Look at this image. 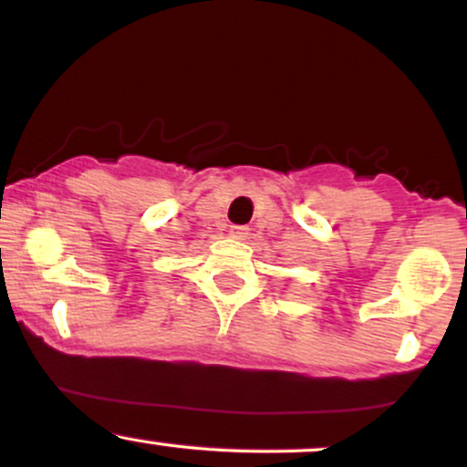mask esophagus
<instances>
[{
  "mask_svg": "<svg viewBox=\"0 0 467 467\" xmlns=\"http://www.w3.org/2000/svg\"><path fill=\"white\" fill-rule=\"evenodd\" d=\"M248 234H250V228H245V226H233V228H230V237L237 239V241H245V239H248Z\"/></svg>",
  "mask_w": 467,
  "mask_h": 467,
  "instance_id": "esophagus-1",
  "label": "esophagus"
}]
</instances>
